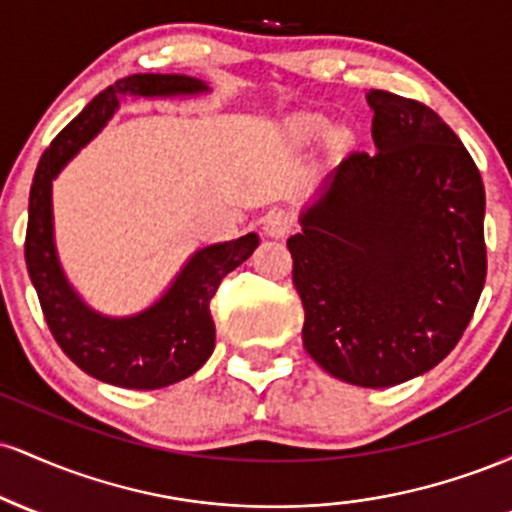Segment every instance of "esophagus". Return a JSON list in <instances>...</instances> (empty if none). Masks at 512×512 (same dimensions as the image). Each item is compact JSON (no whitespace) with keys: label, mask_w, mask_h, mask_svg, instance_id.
<instances>
[{"label":"esophagus","mask_w":512,"mask_h":512,"mask_svg":"<svg viewBox=\"0 0 512 512\" xmlns=\"http://www.w3.org/2000/svg\"><path fill=\"white\" fill-rule=\"evenodd\" d=\"M293 228V214L286 209H276L264 219V233L269 238H284L289 236Z\"/></svg>","instance_id":"esophagus-1"}]
</instances>
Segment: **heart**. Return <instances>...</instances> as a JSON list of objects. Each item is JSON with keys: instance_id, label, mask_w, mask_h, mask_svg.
<instances>
[{"instance_id": "obj_1", "label": "heart", "mask_w": 512, "mask_h": 512, "mask_svg": "<svg viewBox=\"0 0 512 512\" xmlns=\"http://www.w3.org/2000/svg\"><path fill=\"white\" fill-rule=\"evenodd\" d=\"M305 132H310V134H322L325 132V127H327V122L325 120H317V117H313V120H305Z\"/></svg>"}]
</instances>
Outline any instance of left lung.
I'll use <instances>...</instances> for the list:
<instances>
[{
  "instance_id": "obj_1",
  "label": "left lung",
  "mask_w": 512,
  "mask_h": 512,
  "mask_svg": "<svg viewBox=\"0 0 512 512\" xmlns=\"http://www.w3.org/2000/svg\"><path fill=\"white\" fill-rule=\"evenodd\" d=\"M373 144L327 175L289 238L303 346L358 387L436 368L460 342L486 279L484 182L424 103L370 91Z\"/></svg>"
}]
</instances>
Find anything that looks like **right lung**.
I'll return each instance as SVG.
<instances>
[{
	"label": "right lung",
	"instance_id": "add662e5",
	"mask_svg": "<svg viewBox=\"0 0 512 512\" xmlns=\"http://www.w3.org/2000/svg\"><path fill=\"white\" fill-rule=\"evenodd\" d=\"M211 88L185 74H132L98 93L52 139L35 168L28 199L26 264L60 349L84 373L127 390H158L190 378L214 351L209 303L221 279L260 245L257 233L199 248L149 308L110 317L88 305L64 274L55 245L52 180L108 125L125 96L187 98Z\"/></svg>",
	"mask_w": 512,
	"mask_h": 512
}]
</instances>
